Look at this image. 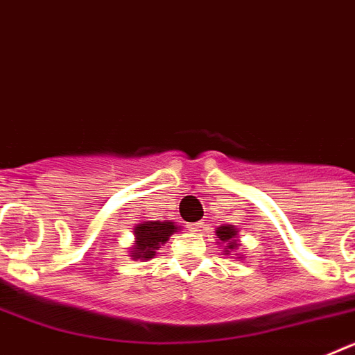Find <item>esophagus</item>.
Here are the masks:
<instances>
[{"mask_svg": "<svg viewBox=\"0 0 355 355\" xmlns=\"http://www.w3.org/2000/svg\"><path fill=\"white\" fill-rule=\"evenodd\" d=\"M200 227H202V222H193V224H188V229H190V231H193V233H196V231H199Z\"/></svg>", "mask_w": 355, "mask_h": 355, "instance_id": "esophagus-1", "label": "esophagus"}]
</instances>
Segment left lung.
<instances>
[{
    "label": "left lung",
    "mask_w": 355,
    "mask_h": 355,
    "mask_svg": "<svg viewBox=\"0 0 355 355\" xmlns=\"http://www.w3.org/2000/svg\"><path fill=\"white\" fill-rule=\"evenodd\" d=\"M236 229L233 227V225H220V227L216 229V236L220 238V241H225L227 243V249H236L238 243L236 240H234V236H236Z\"/></svg>",
    "instance_id": "left-lung-1"
}]
</instances>
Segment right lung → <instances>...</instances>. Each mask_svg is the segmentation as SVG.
<instances>
[{
  "instance_id": "add662e5",
  "label": "right lung",
  "mask_w": 355,
  "mask_h": 355,
  "mask_svg": "<svg viewBox=\"0 0 355 355\" xmlns=\"http://www.w3.org/2000/svg\"><path fill=\"white\" fill-rule=\"evenodd\" d=\"M174 222H140L135 227V236H137V243H135L131 256L133 259H150L159 249L162 243L168 240L172 233L175 231Z\"/></svg>"
}]
</instances>
